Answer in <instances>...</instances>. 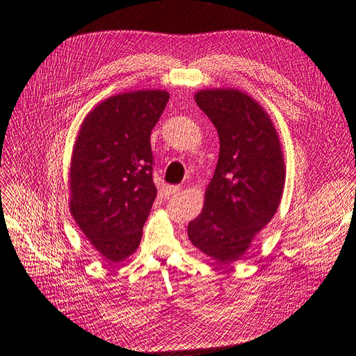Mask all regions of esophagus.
Instances as JSON below:
<instances>
[{
	"mask_svg": "<svg viewBox=\"0 0 356 356\" xmlns=\"http://www.w3.org/2000/svg\"><path fill=\"white\" fill-rule=\"evenodd\" d=\"M179 187L178 186H166L165 187V190H163V193H165V195H172V194H177V193H179Z\"/></svg>",
	"mask_w": 356,
	"mask_h": 356,
	"instance_id": "obj_1",
	"label": "esophagus"
}]
</instances>
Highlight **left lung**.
I'll use <instances>...</instances> for the list:
<instances>
[{
	"mask_svg": "<svg viewBox=\"0 0 356 356\" xmlns=\"http://www.w3.org/2000/svg\"><path fill=\"white\" fill-rule=\"evenodd\" d=\"M195 104L216 127L220 150L204 193L202 213L188 223L191 244L231 264L273 219L286 169L276 127L266 109L243 90H198Z\"/></svg>",
	"mask_w": 356,
	"mask_h": 356,
	"instance_id": "8db88e82",
	"label": "left lung"
}]
</instances>
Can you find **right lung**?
Listing matches in <instances>:
<instances>
[{
  "label": "right lung",
  "mask_w": 356,
  "mask_h": 356,
  "mask_svg": "<svg viewBox=\"0 0 356 356\" xmlns=\"http://www.w3.org/2000/svg\"><path fill=\"white\" fill-rule=\"evenodd\" d=\"M169 101L159 89L118 93L84 117L71 153L70 213L112 263L138 248L156 198L150 133Z\"/></svg>",
  "instance_id": "add662e5"
}]
</instances>
